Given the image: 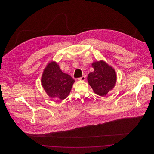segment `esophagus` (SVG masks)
I'll use <instances>...</instances> for the list:
<instances>
[{
    "label": "esophagus",
    "instance_id": "obj_1",
    "mask_svg": "<svg viewBox=\"0 0 154 154\" xmlns=\"http://www.w3.org/2000/svg\"><path fill=\"white\" fill-rule=\"evenodd\" d=\"M85 80V76H82V77H81L79 79V80L80 81H84Z\"/></svg>",
    "mask_w": 154,
    "mask_h": 154
}]
</instances>
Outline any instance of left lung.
<instances>
[{
    "mask_svg": "<svg viewBox=\"0 0 154 154\" xmlns=\"http://www.w3.org/2000/svg\"><path fill=\"white\" fill-rule=\"evenodd\" d=\"M92 66L94 71L88 74V83L96 94L106 96L116 86L117 80L116 70L103 60L94 62Z\"/></svg>",
    "mask_w": 154,
    "mask_h": 154,
    "instance_id": "1",
    "label": "left lung"
}]
</instances>
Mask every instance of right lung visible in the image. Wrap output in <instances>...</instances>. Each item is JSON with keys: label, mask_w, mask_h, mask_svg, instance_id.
Listing matches in <instances>:
<instances>
[{"label": "right lung", "mask_w": 154, "mask_h": 154, "mask_svg": "<svg viewBox=\"0 0 154 154\" xmlns=\"http://www.w3.org/2000/svg\"><path fill=\"white\" fill-rule=\"evenodd\" d=\"M75 80L67 74L63 73L59 65L51 60L44 68L41 84L50 98L63 100L69 96Z\"/></svg>", "instance_id": "obj_1"}]
</instances>
